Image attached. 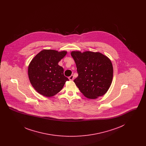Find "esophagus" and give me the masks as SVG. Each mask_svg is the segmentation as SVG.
I'll use <instances>...</instances> for the list:
<instances>
[{
	"instance_id": "1",
	"label": "esophagus",
	"mask_w": 146,
	"mask_h": 146,
	"mask_svg": "<svg viewBox=\"0 0 146 146\" xmlns=\"http://www.w3.org/2000/svg\"><path fill=\"white\" fill-rule=\"evenodd\" d=\"M69 79H70V81H72L73 80V79H74V76H73V75H71L70 76H69Z\"/></svg>"
}]
</instances>
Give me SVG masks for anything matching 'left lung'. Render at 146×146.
Masks as SVG:
<instances>
[{"label":"left lung","instance_id":"1","mask_svg":"<svg viewBox=\"0 0 146 146\" xmlns=\"http://www.w3.org/2000/svg\"><path fill=\"white\" fill-rule=\"evenodd\" d=\"M78 76L74 82L84 95L90 99L103 96L111 86L113 68L111 60L99 52L73 51Z\"/></svg>","mask_w":146,"mask_h":146}]
</instances>
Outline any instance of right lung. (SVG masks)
<instances>
[{
  "mask_svg": "<svg viewBox=\"0 0 146 146\" xmlns=\"http://www.w3.org/2000/svg\"><path fill=\"white\" fill-rule=\"evenodd\" d=\"M66 51L45 49L32 60L28 66L29 81L35 90L45 97H51L60 91L69 79L58 62L67 54Z\"/></svg>",
  "mask_w": 146,
  "mask_h": 146,
  "instance_id": "right-lung-1",
  "label": "right lung"
}]
</instances>
